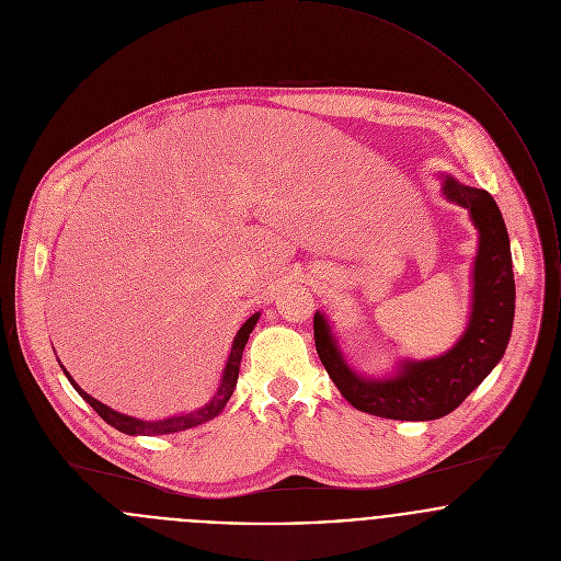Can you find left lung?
<instances>
[{"label": "left lung", "mask_w": 561, "mask_h": 561, "mask_svg": "<svg viewBox=\"0 0 561 561\" xmlns=\"http://www.w3.org/2000/svg\"><path fill=\"white\" fill-rule=\"evenodd\" d=\"M448 202L468 208L479 232L472 263V302L468 327L457 344L433 359H400L391 374L368 376L348 366L329 318L316 311L313 333L320 362L359 411L389 420L424 422L455 411L503 359L516 311V283L510 234L494 197L439 174Z\"/></svg>", "instance_id": "obj_1"}]
</instances>
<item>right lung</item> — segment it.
<instances>
[{
  "label": "right lung",
  "instance_id": "1",
  "mask_svg": "<svg viewBox=\"0 0 561 561\" xmlns=\"http://www.w3.org/2000/svg\"><path fill=\"white\" fill-rule=\"evenodd\" d=\"M259 318H261V311L254 313V316H250V318L243 322V327L237 331V335H234V340H232V346H230V355H228L226 366H224V374H221V378H219V387H217V391L213 393V398H210L206 404H202V407H197V409H193V411H188V413H179V415H172V417H165V420H139V417H135V415H126V413H119V411L111 409L108 404H104V402L95 400L93 396H89V393L71 378V374L62 368V364H60V362H58V364H60L65 376L69 378V382L73 385V389L98 411V415H100L104 422H108V424L115 426L117 431H122V433H126V435H170V433H179V431H187V428H193V426H199V424H204V422L217 417V415L224 411L226 402L230 400V396H232V391H234V387H237L241 355H243V348H245V344H248V337H250L252 329L256 327Z\"/></svg>",
  "mask_w": 561,
  "mask_h": 561
}]
</instances>
